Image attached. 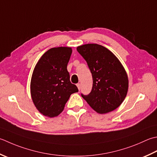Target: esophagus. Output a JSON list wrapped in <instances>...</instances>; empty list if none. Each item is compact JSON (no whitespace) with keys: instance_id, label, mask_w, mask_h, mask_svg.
Wrapping results in <instances>:
<instances>
[{"instance_id":"esophagus-1","label":"esophagus","mask_w":157,"mask_h":157,"mask_svg":"<svg viewBox=\"0 0 157 157\" xmlns=\"http://www.w3.org/2000/svg\"><path fill=\"white\" fill-rule=\"evenodd\" d=\"M77 86H78V90H80V89H81V84H77Z\"/></svg>"}]
</instances>
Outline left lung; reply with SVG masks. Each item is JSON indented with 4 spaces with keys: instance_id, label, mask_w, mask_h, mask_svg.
<instances>
[{
    "instance_id": "obj_1",
    "label": "left lung",
    "mask_w": 157,
    "mask_h": 157,
    "mask_svg": "<svg viewBox=\"0 0 157 157\" xmlns=\"http://www.w3.org/2000/svg\"><path fill=\"white\" fill-rule=\"evenodd\" d=\"M77 50L86 61L93 80L90 93L82 97L100 114L118 108L127 96L128 88L127 73L121 61L108 49L99 44L82 45Z\"/></svg>"
}]
</instances>
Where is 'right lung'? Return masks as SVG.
Segmentation results:
<instances>
[{
  "label": "right lung",
  "instance_id": "1",
  "mask_svg": "<svg viewBox=\"0 0 157 157\" xmlns=\"http://www.w3.org/2000/svg\"><path fill=\"white\" fill-rule=\"evenodd\" d=\"M71 53L69 47L51 48L42 55L33 70L30 81L33 102L47 117L59 115L71 94L78 92L71 83L67 69Z\"/></svg>",
  "mask_w": 157,
  "mask_h": 157
}]
</instances>
